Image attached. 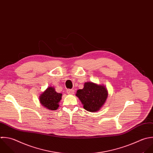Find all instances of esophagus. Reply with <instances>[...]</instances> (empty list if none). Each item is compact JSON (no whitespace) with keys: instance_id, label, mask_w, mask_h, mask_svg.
Returning <instances> with one entry per match:
<instances>
[{"instance_id":"1","label":"esophagus","mask_w":153,"mask_h":153,"mask_svg":"<svg viewBox=\"0 0 153 153\" xmlns=\"http://www.w3.org/2000/svg\"><path fill=\"white\" fill-rule=\"evenodd\" d=\"M67 93L68 95H73L74 94V89H67Z\"/></svg>"}]
</instances>
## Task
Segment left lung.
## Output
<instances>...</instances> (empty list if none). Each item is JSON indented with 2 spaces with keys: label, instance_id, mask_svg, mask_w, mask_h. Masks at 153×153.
I'll use <instances>...</instances> for the list:
<instances>
[{
  "label": "left lung",
  "instance_id": "8db88e82",
  "mask_svg": "<svg viewBox=\"0 0 153 153\" xmlns=\"http://www.w3.org/2000/svg\"><path fill=\"white\" fill-rule=\"evenodd\" d=\"M76 96L79 98L83 108L90 112H96L105 103L108 92L105 86L92 82H86L82 89L77 91Z\"/></svg>",
  "mask_w": 153,
  "mask_h": 153
}]
</instances>
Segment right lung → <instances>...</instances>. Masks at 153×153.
Masks as SVG:
<instances>
[{"mask_svg": "<svg viewBox=\"0 0 153 153\" xmlns=\"http://www.w3.org/2000/svg\"><path fill=\"white\" fill-rule=\"evenodd\" d=\"M62 94L57 93L52 87H49L40 97L41 104L51 110H55L58 107V102L61 100Z\"/></svg>", "mask_w": 153, "mask_h": 153, "instance_id": "add662e5", "label": "right lung"}]
</instances>
